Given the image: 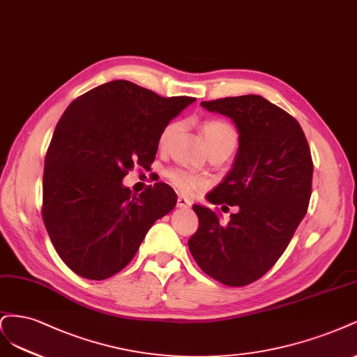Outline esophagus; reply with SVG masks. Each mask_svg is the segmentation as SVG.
Wrapping results in <instances>:
<instances>
[{"instance_id": "esophagus-1", "label": "esophagus", "mask_w": 357, "mask_h": 357, "mask_svg": "<svg viewBox=\"0 0 357 357\" xmlns=\"http://www.w3.org/2000/svg\"><path fill=\"white\" fill-rule=\"evenodd\" d=\"M176 206H178V208H183V209H185V208H190V206H191V202L188 200V199H185V197H183V195H179V197H178V200H176Z\"/></svg>"}]
</instances>
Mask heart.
I'll use <instances>...</instances> for the list:
<instances>
[{
    "instance_id": "1",
    "label": "heart",
    "mask_w": 357,
    "mask_h": 357,
    "mask_svg": "<svg viewBox=\"0 0 357 357\" xmlns=\"http://www.w3.org/2000/svg\"><path fill=\"white\" fill-rule=\"evenodd\" d=\"M179 126H181L179 121H172L166 126L158 137L160 148H165L169 144L172 136L179 130ZM202 129L209 149L215 146H225V145L234 146L237 142V133L233 129V126L222 119H216V117L206 119L202 124ZM166 178L172 185L183 194H192L194 191L203 190L209 185L208 176L199 174V172L182 169V167L169 169L166 172Z\"/></svg>"
}]
</instances>
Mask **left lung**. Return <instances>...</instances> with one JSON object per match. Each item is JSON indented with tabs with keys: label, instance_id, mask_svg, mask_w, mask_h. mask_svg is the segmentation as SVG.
Wrapping results in <instances>:
<instances>
[{
	"label": "left lung",
	"instance_id": "left-lung-1",
	"mask_svg": "<svg viewBox=\"0 0 357 357\" xmlns=\"http://www.w3.org/2000/svg\"><path fill=\"white\" fill-rule=\"evenodd\" d=\"M202 107L231 119L240 133L231 172L208 194L211 203L238 211L222 224L215 209L194 204L199 228L188 248L209 278L246 286L278 262L307 213L312 153L300 123L262 96L215 99Z\"/></svg>",
	"mask_w": 357,
	"mask_h": 357
}]
</instances>
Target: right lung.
I'll return each instance as SVG.
<instances>
[{
	"instance_id": "1",
	"label": "right lung",
	"mask_w": 357,
	"mask_h": 357,
	"mask_svg": "<svg viewBox=\"0 0 357 357\" xmlns=\"http://www.w3.org/2000/svg\"><path fill=\"white\" fill-rule=\"evenodd\" d=\"M194 100L114 79L65 109L45 154L43 221L75 274L90 280L117 274L148 229L175 208L176 192L167 183L136 195L121 179L133 166L153 165L160 133Z\"/></svg>"
}]
</instances>
